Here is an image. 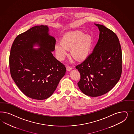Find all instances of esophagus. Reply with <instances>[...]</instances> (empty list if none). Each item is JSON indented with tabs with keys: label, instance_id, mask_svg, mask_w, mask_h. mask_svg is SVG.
Here are the masks:
<instances>
[{
	"label": "esophagus",
	"instance_id": "obj_1",
	"mask_svg": "<svg viewBox=\"0 0 134 134\" xmlns=\"http://www.w3.org/2000/svg\"><path fill=\"white\" fill-rule=\"evenodd\" d=\"M66 69H67V70L68 71H71V70H72V67H70L69 66H67V67H66Z\"/></svg>",
	"mask_w": 134,
	"mask_h": 134
}]
</instances>
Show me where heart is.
Instances as JSON below:
<instances>
[{"instance_id":"1","label":"heart","mask_w":134,"mask_h":134,"mask_svg":"<svg viewBox=\"0 0 134 134\" xmlns=\"http://www.w3.org/2000/svg\"><path fill=\"white\" fill-rule=\"evenodd\" d=\"M93 45V39L89 34L80 30L65 33L54 49L58 60H62L70 49L71 56L77 61H82L88 57Z\"/></svg>"}]
</instances>
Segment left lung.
Listing matches in <instances>:
<instances>
[{
  "instance_id": "obj_1",
  "label": "left lung",
  "mask_w": 134,
  "mask_h": 134,
  "mask_svg": "<svg viewBox=\"0 0 134 134\" xmlns=\"http://www.w3.org/2000/svg\"><path fill=\"white\" fill-rule=\"evenodd\" d=\"M93 52L76 66L81 75L77 85L83 93L98 97L110 91L119 81L122 73V51L117 35L101 24Z\"/></svg>"
}]
</instances>
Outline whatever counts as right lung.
Segmentation results:
<instances>
[{
	"instance_id": "add662e5",
	"label": "right lung",
	"mask_w": 134,
	"mask_h": 134,
	"mask_svg": "<svg viewBox=\"0 0 134 134\" xmlns=\"http://www.w3.org/2000/svg\"><path fill=\"white\" fill-rule=\"evenodd\" d=\"M49 31L47 25H37L19 35L9 57L14 81L24 95L39 100L53 93L66 70L52 54L56 40ZM35 44L41 48L33 49Z\"/></svg>"
}]
</instances>
